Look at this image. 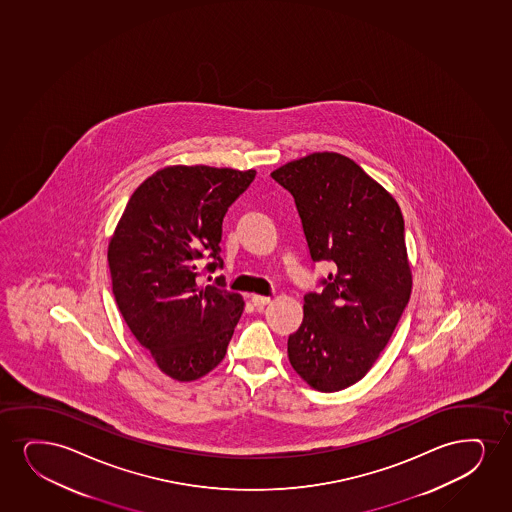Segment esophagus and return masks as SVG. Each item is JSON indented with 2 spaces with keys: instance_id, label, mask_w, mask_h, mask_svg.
Returning a JSON list of instances; mask_svg holds the SVG:
<instances>
[{
  "instance_id": "esophagus-1",
  "label": "esophagus",
  "mask_w": 512,
  "mask_h": 512,
  "mask_svg": "<svg viewBox=\"0 0 512 512\" xmlns=\"http://www.w3.org/2000/svg\"><path fill=\"white\" fill-rule=\"evenodd\" d=\"M251 301H253L254 306H265L270 303V298H268V296H259V294H254Z\"/></svg>"
}]
</instances>
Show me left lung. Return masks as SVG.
<instances>
[{
  "mask_svg": "<svg viewBox=\"0 0 512 512\" xmlns=\"http://www.w3.org/2000/svg\"><path fill=\"white\" fill-rule=\"evenodd\" d=\"M291 192L313 261H332L324 291L305 296L289 336L292 369L334 393L360 381L393 336L412 292L405 223L395 197L350 157L313 152L272 173Z\"/></svg>",
  "mask_w": 512,
  "mask_h": 512,
  "instance_id": "1",
  "label": "left lung"
}]
</instances>
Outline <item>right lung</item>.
Here are the masks:
<instances>
[{
    "mask_svg": "<svg viewBox=\"0 0 512 512\" xmlns=\"http://www.w3.org/2000/svg\"><path fill=\"white\" fill-rule=\"evenodd\" d=\"M256 176L211 166H168L136 188L110 237L112 292L136 341L166 376L190 382L225 358L244 299L223 279L201 287L223 266L221 225L228 207Z\"/></svg>",
    "mask_w": 512,
    "mask_h": 512,
    "instance_id": "obj_1",
    "label": "right lung"
}]
</instances>
